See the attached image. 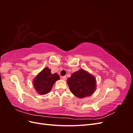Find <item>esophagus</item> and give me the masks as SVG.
<instances>
[{
    "mask_svg": "<svg viewBox=\"0 0 133 133\" xmlns=\"http://www.w3.org/2000/svg\"><path fill=\"white\" fill-rule=\"evenodd\" d=\"M62 78L63 80H66V76H62Z\"/></svg>",
    "mask_w": 133,
    "mask_h": 133,
    "instance_id": "esophagus-1",
    "label": "esophagus"
}]
</instances>
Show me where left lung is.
Returning a JSON list of instances; mask_svg holds the SVG:
<instances>
[{"label":"left lung","mask_w":133,"mask_h":133,"mask_svg":"<svg viewBox=\"0 0 133 133\" xmlns=\"http://www.w3.org/2000/svg\"><path fill=\"white\" fill-rule=\"evenodd\" d=\"M67 83L70 91L79 98L91 95L96 89L95 76L83 69L72 74Z\"/></svg>","instance_id":"left-lung-1"}]
</instances>
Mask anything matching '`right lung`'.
Returning <instances> with one entry per match:
<instances>
[{
	"label": "right lung",
	"instance_id": "right-lung-1",
	"mask_svg": "<svg viewBox=\"0 0 133 133\" xmlns=\"http://www.w3.org/2000/svg\"><path fill=\"white\" fill-rule=\"evenodd\" d=\"M59 79L60 77L57 73L52 74L51 70L46 67L36 76L33 83L38 94L45 95L50 92L54 83Z\"/></svg>",
	"mask_w": 133,
	"mask_h": 133
}]
</instances>
